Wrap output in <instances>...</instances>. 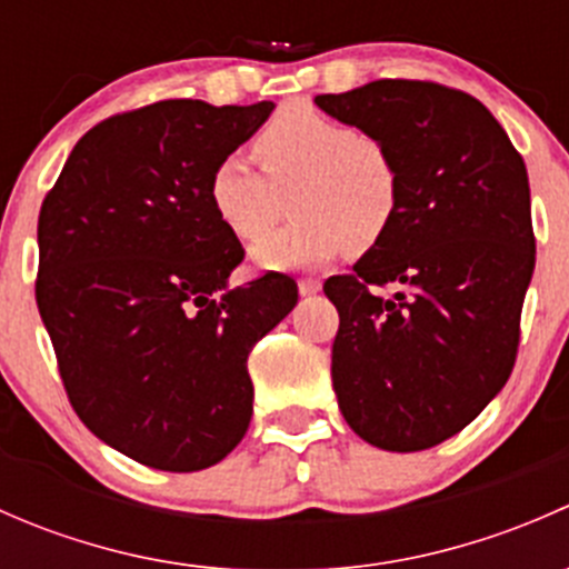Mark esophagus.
Here are the masks:
<instances>
[{"label":"esophagus","instance_id":"34e87169","mask_svg":"<svg viewBox=\"0 0 569 569\" xmlns=\"http://www.w3.org/2000/svg\"><path fill=\"white\" fill-rule=\"evenodd\" d=\"M297 289H300L302 297H313V295H319V291H321V280L302 278L300 283H297Z\"/></svg>","mask_w":569,"mask_h":569}]
</instances>
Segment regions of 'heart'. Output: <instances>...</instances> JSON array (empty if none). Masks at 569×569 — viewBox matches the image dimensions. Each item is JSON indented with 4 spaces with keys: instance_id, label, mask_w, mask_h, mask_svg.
<instances>
[{
    "instance_id": "obj_1",
    "label": "heart",
    "mask_w": 569,
    "mask_h": 569,
    "mask_svg": "<svg viewBox=\"0 0 569 569\" xmlns=\"http://www.w3.org/2000/svg\"><path fill=\"white\" fill-rule=\"evenodd\" d=\"M252 157L263 177L242 157H226L211 173L217 220L239 242H256L283 217L289 194L300 217L252 248L256 267L313 269L349 248H375L393 226L401 178L377 137L297 107L263 126Z\"/></svg>"
}]
</instances>
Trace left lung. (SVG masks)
I'll return each instance as SVG.
<instances>
[{"instance_id": "obj_1", "label": "left lung", "mask_w": 569, "mask_h": 569, "mask_svg": "<svg viewBox=\"0 0 569 569\" xmlns=\"http://www.w3.org/2000/svg\"><path fill=\"white\" fill-rule=\"evenodd\" d=\"M317 107L377 137L399 168L393 226L325 295L338 308L332 391L355 435L423 451L468 427L512 375L533 274L523 157L481 101L377 79ZM393 282L391 298L370 291Z\"/></svg>"}]
</instances>
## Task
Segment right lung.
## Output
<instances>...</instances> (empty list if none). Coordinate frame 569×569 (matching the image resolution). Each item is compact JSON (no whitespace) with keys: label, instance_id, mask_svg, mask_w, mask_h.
<instances>
[{"label":"right lung","instance_id":"right-lung-1","mask_svg":"<svg viewBox=\"0 0 569 569\" xmlns=\"http://www.w3.org/2000/svg\"><path fill=\"white\" fill-rule=\"evenodd\" d=\"M272 101L170 99L93 126L38 217L40 319L84 427L157 470L211 468L252 418L248 355L297 306L289 274L231 286L242 244L209 178Z\"/></svg>","mask_w":569,"mask_h":569}]
</instances>
